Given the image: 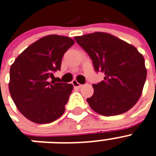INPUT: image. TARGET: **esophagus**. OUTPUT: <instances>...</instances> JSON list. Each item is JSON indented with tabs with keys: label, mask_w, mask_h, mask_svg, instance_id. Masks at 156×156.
<instances>
[{
	"label": "esophagus",
	"mask_w": 156,
	"mask_h": 156,
	"mask_svg": "<svg viewBox=\"0 0 156 156\" xmlns=\"http://www.w3.org/2000/svg\"><path fill=\"white\" fill-rule=\"evenodd\" d=\"M72 84H73V86L76 87V88H80V87L82 86V84H80V83H78V82H77L76 80H73Z\"/></svg>",
	"instance_id": "1"
}]
</instances>
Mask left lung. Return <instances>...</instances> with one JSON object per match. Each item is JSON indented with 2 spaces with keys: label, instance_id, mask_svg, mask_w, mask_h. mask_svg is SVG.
Segmentation results:
<instances>
[{
  "label": "left lung",
  "instance_id": "obj_1",
  "mask_svg": "<svg viewBox=\"0 0 156 156\" xmlns=\"http://www.w3.org/2000/svg\"><path fill=\"white\" fill-rule=\"evenodd\" d=\"M89 54L96 72L104 80L94 84L93 96L87 98L92 109L105 116L131 109L142 94L147 78L144 58L134 46L105 32L75 37Z\"/></svg>",
  "mask_w": 156,
  "mask_h": 156
}]
</instances>
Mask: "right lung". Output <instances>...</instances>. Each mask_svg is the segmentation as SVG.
Masks as SVG:
<instances>
[{
    "instance_id": "obj_1",
    "label": "right lung",
    "mask_w": 156,
    "mask_h": 156,
    "mask_svg": "<svg viewBox=\"0 0 156 156\" xmlns=\"http://www.w3.org/2000/svg\"><path fill=\"white\" fill-rule=\"evenodd\" d=\"M74 44L70 37L46 36L27 47L11 65L9 93L29 120L48 124L63 114L73 85L50 79L60 71L62 57Z\"/></svg>"
}]
</instances>
